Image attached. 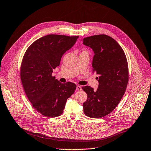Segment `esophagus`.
Instances as JSON below:
<instances>
[{"label": "esophagus", "mask_w": 151, "mask_h": 151, "mask_svg": "<svg viewBox=\"0 0 151 151\" xmlns=\"http://www.w3.org/2000/svg\"><path fill=\"white\" fill-rule=\"evenodd\" d=\"M82 90V87L81 85H78L77 86H76V90H78V91H81Z\"/></svg>", "instance_id": "esophagus-1"}]
</instances>
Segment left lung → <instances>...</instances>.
I'll use <instances>...</instances> for the list:
<instances>
[{
	"instance_id": "left-lung-1",
	"label": "left lung",
	"mask_w": 151,
	"mask_h": 151,
	"mask_svg": "<svg viewBox=\"0 0 151 151\" xmlns=\"http://www.w3.org/2000/svg\"><path fill=\"white\" fill-rule=\"evenodd\" d=\"M83 44L94 51L93 72L99 75L97 91L90 86L82 87L87 94L83 112L88 117L100 118L115 109L125 93L128 81L127 60L118 43L106 35L85 37Z\"/></svg>"
}]
</instances>
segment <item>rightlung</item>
I'll use <instances>...</instances> for the list:
<instances>
[{
	"mask_svg": "<svg viewBox=\"0 0 151 151\" xmlns=\"http://www.w3.org/2000/svg\"><path fill=\"white\" fill-rule=\"evenodd\" d=\"M78 38L48 35L35 41L24 54L20 69L21 83L33 108L45 116L61 115L67 99L76 88L74 83L60 82L52 73Z\"/></svg>",
	"mask_w": 151,
	"mask_h": 151,
	"instance_id": "right-lung-1",
	"label": "right lung"
}]
</instances>
